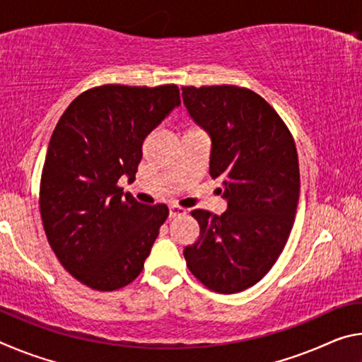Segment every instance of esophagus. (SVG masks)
<instances>
[{"label": "esophagus", "mask_w": 362, "mask_h": 362, "mask_svg": "<svg viewBox=\"0 0 362 362\" xmlns=\"http://www.w3.org/2000/svg\"><path fill=\"white\" fill-rule=\"evenodd\" d=\"M183 214H187V211L183 209L180 206H169V218H174L177 216H183Z\"/></svg>", "instance_id": "obj_1"}]
</instances>
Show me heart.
<instances>
[{
    "instance_id": "obj_1",
    "label": "heart",
    "mask_w": 362,
    "mask_h": 362,
    "mask_svg": "<svg viewBox=\"0 0 362 362\" xmlns=\"http://www.w3.org/2000/svg\"><path fill=\"white\" fill-rule=\"evenodd\" d=\"M189 131H199V129H194V127H192V129H188L187 132H189Z\"/></svg>"
}]
</instances>
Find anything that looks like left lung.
Masks as SVG:
<instances>
[{"label":"left lung","instance_id":"obj_1","mask_svg":"<svg viewBox=\"0 0 362 362\" xmlns=\"http://www.w3.org/2000/svg\"><path fill=\"white\" fill-rule=\"evenodd\" d=\"M183 103L211 136L212 179H222L228 209H194L199 236L183 249L207 289L236 293L265 276L296 220L300 170L293 137L269 103L240 86H183Z\"/></svg>","mask_w":362,"mask_h":362}]
</instances>
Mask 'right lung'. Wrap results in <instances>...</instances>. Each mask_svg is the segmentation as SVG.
<instances>
[{
  "mask_svg": "<svg viewBox=\"0 0 362 362\" xmlns=\"http://www.w3.org/2000/svg\"><path fill=\"white\" fill-rule=\"evenodd\" d=\"M177 105L175 84H103L79 94L52 132L40 185L42 226L62 267L90 289L132 283L169 216L166 204L122 198L118 182L136 179L144 140Z\"/></svg>",
  "mask_w": 362,
  "mask_h": 362,
  "instance_id": "right-lung-1",
  "label": "right lung"
}]
</instances>
